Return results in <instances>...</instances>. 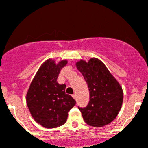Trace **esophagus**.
Here are the masks:
<instances>
[{
    "instance_id": "esophagus-1",
    "label": "esophagus",
    "mask_w": 148,
    "mask_h": 148,
    "mask_svg": "<svg viewBox=\"0 0 148 148\" xmlns=\"http://www.w3.org/2000/svg\"><path fill=\"white\" fill-rule=\"evenodd\" d=\"M72 96H73V98L74 99H76V95H75V94H73V95H72Z\"/></svg>"
}]
</instances>
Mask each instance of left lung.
Segmentation results:
<instances>
[{"mask_svg":"<svg viewBox=\"0 0 148 148\" xmlns=\"http://www.w3.org/2000/svg\"><path fill=\"white\" fill-rule=\"evenodd\" d=\"M87 84L90 101L86 108H80L87 125L103 127L118 116L123 102V90L120 84L104 63L96 58L88 61L81 59L75 63Z\"/></svg>","mask_w":148,"mask_h":148,"instance_id":"8db88e82","label":"left lung"}]
</instances>
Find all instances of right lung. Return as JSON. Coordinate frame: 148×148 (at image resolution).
Instances as JSON below:
<instances>
[{
	"instance_id": "obj_1",
	"label": "right lung",
	"mask_w": 148,
	"mask_h": 148,
	"mask_svg": "<svg viewBox=\"0 0 148 148\" xmlns=\"http://www.w3.org/2000/svg\"><path fill=\"white\" fill-rule=\"evenodd\" d=\"M67 64L46 60L39 67L27 93V107L35 121L46 128H56L66 121L75 101L65 92V84L57 82L60 71Z\"/></svg>"
}]
</instances>
